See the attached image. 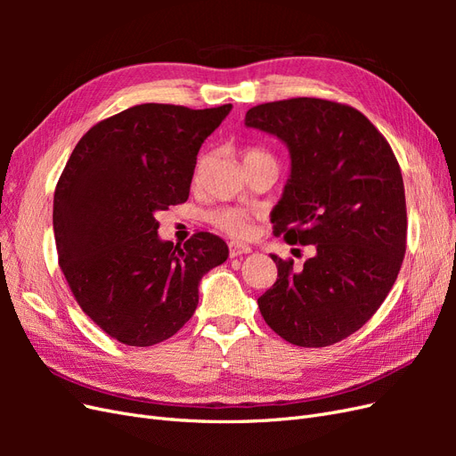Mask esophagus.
I'll use <instances>...</instances> for the list:
<instances>
[{"label":"esophagus","instance_id":"obj_1","mask_svg":"<svg viewBox=\"0 0 456 456\" xmlns=\"http://www.w3.org/2000/svg\"><path fill=\"white\" fill-rule=\"evenodd\" d=\"M228 251H230V256H241V255H247L251 253L253 249L249 245H243V243H238V241H230L228 243Z\"/></svg>","mask_w":456,"mask_h":456}]
</instances>
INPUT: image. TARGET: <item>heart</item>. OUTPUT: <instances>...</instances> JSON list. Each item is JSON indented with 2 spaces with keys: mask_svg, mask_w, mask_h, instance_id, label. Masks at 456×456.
Here are the masks:
<instances>
[{
  "mask_svg": "<svg viewBox=\"0 0 456 456\" xmlns=\"http://www.w3.org/2000/svg\"><path fill=\"white\" fill-rule=\"evenodd\" d=\"M273 159L268 151L260 150V148H247L243 151V163H251L255 159ZM201 165V163H200ZM200 165L196 171V178L200 175ZM211 224L220 230L230 238L236 240H247L253 233L255 226V215L247 209H241V207H218L211 215H209Z\"/></svg>",
  "mask_w": 456,
  "mask_h": 456,
  "instance_id": "heart-1",
  "label": "heart"
}]
</instances>
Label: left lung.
<instances>
[{"instance_id": "left-lung-1", "label": "left lung", "mask_w": 456, "mask_h": 456, "mask_svg": "<svg viewBox=\"0 0 456 456\" xmlns=\"http://www.w3.org/2000/svg\"><path fill=\"white\" fill-rule=\"evenodd\" d=\"M245 126L291 151L273 233L315 249L302 268L272 255L278 280L258 297L260 314L287 342L330 346L362 329L397 280L407 247L402 169L384 134L342 102H265L247 110Z\"/></svg>"}]
</instances>
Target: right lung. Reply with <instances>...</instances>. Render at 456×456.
<instances>
[{
	"label": "right lung",
	"mask_w": 456,
	"mask_h": 456,
	"mask_svg": "<svg viewBox=\"0 0 456 456\" xmlns=\"http://www.w3.org/2000/svg\"><path fill=\"white\" fill-rule=\"evenodd\" d=\"M232 110L136 104L93 126L54 188L59 266L91 320L127 346L171 338L198 306L203 273L228 247L211 232L159 241L158 211L184 203L198 151Z\"/></svg>",
	"instance_id": "1"
}]
</instances>
